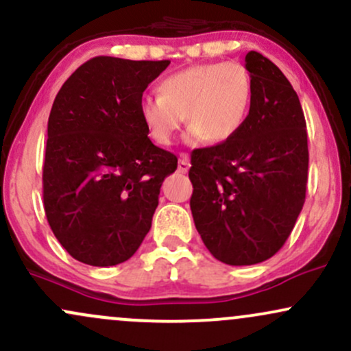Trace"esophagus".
Segmentation results:
<instances>
[{
    "label": "esophagus",
    "mask_w": 351,
    "mask_h": 351,
    "mask_svg": "<svg viewBox=\"0 0 351 351\" xmlns=\"http://www.w3.org/2000/svg\"><path fill=\"white\" fill-rule=\"evenodd\" d=\"M189 170V156L186 153H181L180 160H178V171L180 173H186Z\"/></svg>",
    "instance_id": "esophagus-1"
}]
</instances>
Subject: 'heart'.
Segmentation results:
<instances>
[{
  "instance_id": "obj_1",
  "label": "heart",
  "mask_w": 351,
  "mask_h": 351,
  "mask_svg": "<svg viewBox=\"0 0 351 351\" xmlns=\"http://www.w3.org/2000/svg\"><path fill=\"white\" fill-rule=\"evenodd\" d=\"M252 92V77L243 64H196L165 77L158 84L160 97H143L140 117L162 147L173 143L186 117L191 142L228 143L247 122Z\"/></svg>"
}]
</instances>
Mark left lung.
<instances>
[{
	"label": "left lung",
	"mask_w": 351,
	"mask_h": 351,
	"mask_svg": "<svg viewBox=\"0 0 351 351\" xmlns=\"http://www.w3.org/2000/svg\"><path fill=\"white\" fill-rule=\"evenodd\" d=\"M252 77L247 122L231 142L191 153L189 199L208 251L229 265L267 261L305 203L307 125L297 92L272 60L245 54Z\"/></svg>",
	"instance_id": "left-lung-1"
}]
</instances>
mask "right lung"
Returning a JSON list of instances; mask_svg holds the SVG:
<instances>
[{"label": "right lung", "instance_id": "1", "mask_svg": "<svg viewBox=\"0 0 351 351\" xmlns=\"http://www.w3.org/2000/svg\"><path fill=\"white\" fill-rule=\"evenodd\" d=\"M168 64L99 56L56 95L43 167L44 211L60 245L80 263H125L150 231L160 188L178 158L148 138L140 102Z\"/></svg>", "mask_w": 351, "mask_h": 351}]
</instances>
